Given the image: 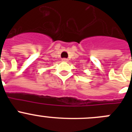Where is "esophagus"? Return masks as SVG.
Segmentation results:
<instances>
[{"mask_svg": "<svg viewBox=\"0 0 132 132\" xmlns=\"http://www.w3.org/2000/svg\"><path fill=\"white\" fill-rule=\"evenodd\" d=\"M62 61H63V62H68L69 59H66V58H63V59H62Z\"/></svg>", "mask_w": 132, "mask_h": 132, "instance_id": "34e87169", "label": "esophagus"}]
</instances>
